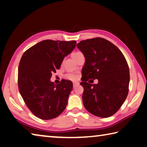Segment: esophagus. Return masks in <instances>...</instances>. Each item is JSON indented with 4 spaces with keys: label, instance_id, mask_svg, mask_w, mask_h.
<instances>
[{
    "label": "esophagus",
    "instance_id": "obj_1",
    "mask_svg": "<svg viewBox=\"0 0 147 147\" xmlns=\"http://www.w3.org/2000/svg\"><path fill=\"white\" fill-rule=\"evenodd\" d=\"M80 84L78 82H74L73 83V87H76V86H78V85H79Z\"/></svg>",
    "mask_w": 147,
    "mask_h": 147
}]
</instances>
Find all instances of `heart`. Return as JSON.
<instances>
[{
	"mask_svg": "<svg viewBox=\"0 0 147 147\" xmlns=\"http://www.w3.org/2000/svg\"><path fill=\"white\" fill-rule=\"evenodd\" d=\"M80 53H81L80 52H74V53H73V54H72V57H73L74 59V58H75L79 54H80ZM65 78L69 80L76 81L78 79L79 76H78V74H76V73H68V74H66Z\"/></svg>",
	"mask_w": 147,
	"mask_h": 147,
	"instance_id": "heart-1",
	"label": "heart"
}]
</instances>
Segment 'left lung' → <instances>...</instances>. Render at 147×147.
<instances>
[{
	"label": "left lung",
	"mask_w": 147,
	"mask_h": 147,
	"mask_svg": "<svg viewBox=\"0 0 147 147\" xmlns=\"http://www.w3.org/2000/svg\"><path fill=\"white\" fill-rule=\"evenodd\" d=\"M77 47L85 58L80 83L85 108L100 118L113 116L129 92V68L124 55L115 45L100 37L80 41ZM89 79H98V83L90 84Z\"/></svg>",
	"instance_id": "obj_1"
}]
</instances>
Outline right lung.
I'll list each match as a JSON object with an SVG mask.
<instances>
[{
	"instance_id": "1",
	"label": "right lung",
	"mask_w": 147,
	"mask_h": 147,
	"mask_svg": "<svg viewBox=\"0 0 147 147\" xmlns=\"http://www.w3.org/2000/svg\"><path fill=\"white\" fill-rule=\"evenodd\" d=\"M76 44L74 40H45L26 51L21 58L18 90L26 105L37 118L51 119L65 110L73 83L62 80L55 85L50 78Z\"/></svg>"
}]
</instances>
